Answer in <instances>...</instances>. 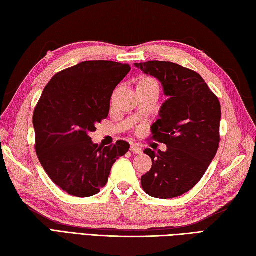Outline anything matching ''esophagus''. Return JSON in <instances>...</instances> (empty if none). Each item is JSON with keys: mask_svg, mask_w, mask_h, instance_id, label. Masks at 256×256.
Masks as SVG:
<instances>
[{"mask_svg": "<svg viewBox=\"0 0 256 256\" xmlns=\"http://www.w3.org/2000/svg\"><path fill=\"white\" fill-rule=\"evenodd\" d=\"M131 152L133 154H140L143 152V150H142V148H140V145H138V144H132V146H131Z\"/></svg>", "mask_w": 256, "mask_h": 256, "instance_id": "1", "label": "esophagus"}]
</instances>
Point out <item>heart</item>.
I'll use <instances>...</instances> for the list:
<instances>
[{
  "label": "heart",
  "mask_w": 256,
  "mask_h": 256,
  "mask_svg": "<svg viewBox=\"0 0 256 256\" xmlns=\"http://www.w3.org/2000/svg\"><path fill=\"white\" fill-rule=\"evenodd\" d=\"M148 80H150V79H148Z\"/></svg>",
  "instance_id": "heart-1"
}]
</instances>
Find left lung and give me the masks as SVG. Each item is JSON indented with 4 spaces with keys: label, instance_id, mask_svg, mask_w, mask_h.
<instances>
[{
    "label": "left lung",
    "instance_id": "left-lung-1",
    "mask_svg": "<svg viewBox=\"0 0 256 256\" xmlns=\"http://www.w3.org/2000/svg\"><path fill=\"white\" fill-rule=\"evenodd\" d=\"M134 66L158 80L167 96L152 125L153 138L167 150H144L153 165L140 178L142 187L154 198L179 197L199 182L216 154L220 102L199 74L177 64L153 60Z\"/></svg>",
    "mask_w": 256,
    "mask_h": 256
}]
</instances>
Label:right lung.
I'll return each mask as SVG.
<instances>
[{
    "mask_svg": "<svg viewBox=\"0 0 256 256\" xmlns=\"http://www.w3.org/2000/svg\"><path fill=\"white\" fill-rule=\"evenodd\" d=\"M131 67L126 64L84 62L58 72L45 86L32 116L36 153L47 175L74 197L100 192L111 168L130 144L98 146L89 133L106 118L113 90Z\"/></svg>",
    "mask_w": 256,
    "mask_h": 256,
    "instance_id": "1",
    "label": "right lung"
}]
</instances>
